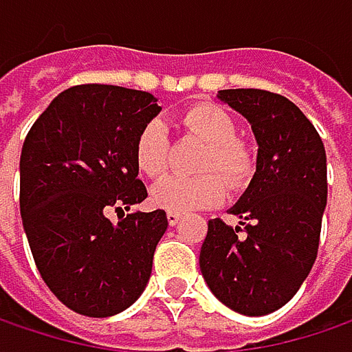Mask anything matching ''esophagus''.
<instances>
[{"label":"esophagus","instance_id":"1","mask_svg":"<svg viewBox=\"0 0 352 352\" xmlns=\"http://www.w3.org/2000/svg\"><path fill=\"white\" fill-rule=\"evenodd\" d=\"M179 221H181V215H179V213H171V211L167 213V223H169L171 227H175Z\"/></svg>","mask_w":352,"mask_h":352}]
</instances>
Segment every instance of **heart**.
<instances>
[{
  "label": "heart",
  "instance_id": "obj_1",
  "mask_svg": "<svg viewBox=\"0 0 352 352\" xmlns=\"http://www.w3.org/2000/svg\"><path fill=\"white\" fill-rule=\"evenodd\" d=\"M183 131L207 143L197 163L201 175H167L151 187V203L171 211L187 213L211 209L227 199V185L241 193L251 187L257 175V157L239 137L235 119L215 103H197L179 117ZM171 141L161 119H149L137 131L133 159L147 177H159L169 165Z\"/></svg>",
  "mask_w": 352,
  "mask_h": 352
}]
</instances>
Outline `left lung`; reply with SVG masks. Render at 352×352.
I'll return each instance as SVG.
<instances>
[{"label": "left lung", "mask_w": 352, "mask_h": 352, "mask_svg": "<svg viewBox=\"0 0 352 352\" xmlns=\"http://www.w3.org/2000/svg\"><path fill=\"white\" fill-rule=\"evenodd\" d=\"M257 137V175L233 207L231 227L211 219L199 265L209 289L241 315L261 317L293 299L319 253L327 205V155L299 107L265 89H223Z\"/></svg>", "instance_id": "8db88e82"}]
</instances>
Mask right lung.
Listing matches in <instances>:
<instances>
[{
	"mask_svg": "<svg viewBox=\"0 0 352 352\" xmlns=\"http://www.w3.org/2000/svg\"><path fill=\"white\" fill-rule=\"evenodd\" d=\"M155 95L83 83L57 95L37 117L19 161V211L37 271L53 295L85 317L133 305L151 277L167 229L165 211H133L147 197L133 143L159 113Z\"/></svg>",
	"mask_w": 352,
	"mask_h": 352,
	"instance_id": "right-lung-1",
	"label": "right lung"
}]
</instances>
